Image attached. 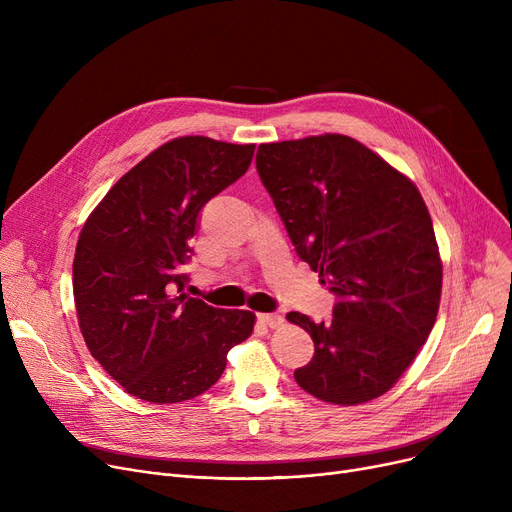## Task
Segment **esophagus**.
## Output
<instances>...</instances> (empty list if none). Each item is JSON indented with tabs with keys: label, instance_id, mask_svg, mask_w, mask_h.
<instances>
[{
	"label": "esophagus",
	"instance_id": "1",
	"mask_svg": "<svg viewBox=\"0 0 512 512\" xmlns=\"http://www.w3.org/2000/svg\"><path fill=\"white\" fill-rule=\"evenodd\" d=\"M259 319L263 321L265 326H270L272 330L276 328H282L284 326V317L278 315V313H259Z\"/></svg>",
	"mask_w": 512,
	"mask_h": 512
}]
</instances>
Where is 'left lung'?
Listing matches in <instances>:
<instances>
[{"label":"left lung","mask_w":512,"mask_h":512,"mask_svg":"<svg viewBox=\"0 0 512 512\" xmlns=\"http://www.w3.org/2000/svg\"><path fill=\"white\" fill-rule=\"evenodd\" d=\"M257 172L299 257L338 297L334 319H286L315 344L294 371L311 396L355 407L419 355L442 297V259L415 182L346 134L263 143Z\"/></svg>","instance_id":"1"}]
</instances>
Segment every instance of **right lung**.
I'll use <instances>...</instances> for the list:
<instances>
[{"label": "right lung", "instance_id": "add662e5", "mask_svg": "<svg viewBox=\"0 0 512 512\" xmlns=\"http://www.w3.org/2000/svg\"><path fill=\"white\" fill-rule=\"evenodd\" d=\"M253 153V143L172 139L130 168L80 230L78 328L124 392L153 405L191 400L253 334V311L215 309L182 292L201 207L249 170Z\"/></svg>", "mask_w": 512, "mask_h": 512}]
</instances>
